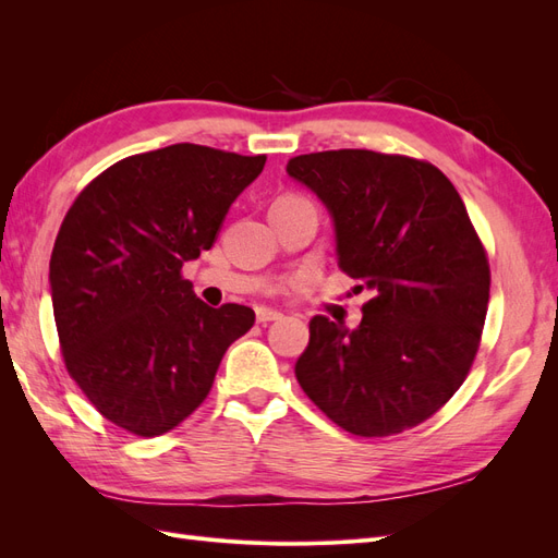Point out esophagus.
Returning <instances> with one entry per match:
<instances>
[{
	"label": "esophagus",
	"mask_w": 558,
	"mask_h": 558,
	"mask_svg": "<svg viewBox=\"0 0 558 558\" xmlns=\"http://www.w3.org/2000/svg\"><path fill=\"white\" fill-rule=\"evenodd\" d=\"M279 318H283V314L281 312H277V310H267V307H258L256 310V320L258 324H272V320H279Z\"/></svg>",
	"instance_id": "esophagus-1"
}]
</instances>
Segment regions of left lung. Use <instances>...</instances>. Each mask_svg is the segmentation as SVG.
I'll list each match as a JSON object with an SVG mask.
<instances>
[{
	"mask_svg": "<svg viewBox=\"0 0 558 558\" xmlns=\"http://www.w3.org/2000/svg\"><path fill=\"white\" fill-rule=\"evenodd\" d=\"M286 172L324 202L337 263L373 293L356 328L310 320L302 391L361 437L421 424L459 391L488 307V260L461 195L430 162L363 148L298 156Z\"/></svg>",
	"mask_w": 558,
	"mask_h": 558,
	"instance_id": "8db88e82",
	"label": "left lung"
}]
</instances>
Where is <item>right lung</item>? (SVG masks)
<instances>
[{"mask_svg": "<svg viewBox=\"0 0 558 558\" xmlns=\"http://www.w3.org/2000/svg\"><path fill=\"white\" fill-rule=\"evenodd\" d=\"M265 156L172 144L111 165L66 211L50 256L64 365L97 412L156 437L211 391L251 307L202 302L181 267L214 246Z\"/></svg>", "mask_w": 558, "mask_h": 558, "instance_id": "1", "label": "right lung"}]
</instances>
